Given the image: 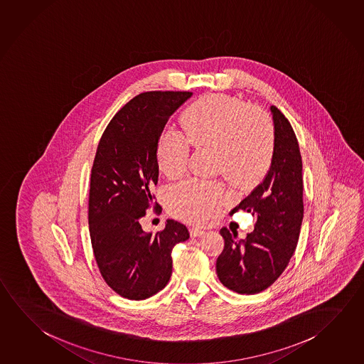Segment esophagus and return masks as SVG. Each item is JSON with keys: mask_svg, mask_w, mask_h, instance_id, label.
<instances>
[{"mask_svg": "<svg viewBox=\"0 0 364 364\" xmlns=\"http://www.w3.org/2000/svg\"><path fill=\"white\" fill-rule=\"evenodd\" d=\"M204 232H205L204 229H200V228H197V226H193V228H191V235L193 236V237L204 235Z\"/></svg>", "mask_w": 364, "mask_h": 364, "instance_id": "esophagus-1", "label": "esophagus"}]
</instances>
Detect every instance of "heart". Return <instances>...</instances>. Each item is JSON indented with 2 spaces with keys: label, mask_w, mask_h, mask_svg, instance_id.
I'll return each instance as SVG.
<instances>
[{
  "label": "heart",
  "mask_w": 364,
  "mask_h": 364,
  "mask_svg": "<svg viewBox=\"0 0 364 364\" xmlns=\"http://www.w3.org/2000/svg\"><path fill=\"white\" fill-rule=\"evenodd\" d=\"M183 135L175 130L161 134L156 161L168 178L184 173L189 144L213 148V167L236 186H249L267 173L274 157V130L269 116L232 97L212 95L193 103L180 120ZM228 193L218 183L185 180L166 191L170 210L191 221L216 215Z\"/></svg>",
  "instance_id": "heart-1"
}]
</instances>
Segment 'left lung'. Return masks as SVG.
<instances>
[{
	"label": "left lung",
	"instance_id": "obj_1",
	"mask_svg": "<svg viewBox=\"0 0 364 364\" xmlns=\"http://www.w3.org/2000/svg\"><path fill=\"white\" fill-rule=\"evenodd\" d=\"M274 157L266 178L232 210H247L255 230L237 240V232L220 230L225 240L216 262L223 287L239 294L261 293L287 268L295 252L303 221V178L299 144L290 122L271 106Z\"/></svg>",
	"mask_w": 364,
	"mask_h": 364
}]
</instances>
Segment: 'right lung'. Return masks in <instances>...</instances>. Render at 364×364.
<instances>
[{"label":"right lung","instance_id":"1","mask_svg":"<svg viewBox=\"0 0 364 364\" xmlns=\"http://www.w3.org/2000/svg\"><path fill=\"white\" fill-rule=\"evenodd\" d=\"M191 92H146L129 101L109 122L98 143L90 189V242L103 279L127 299H147L173 274V248L189 239L184 223L168 218L156 234L141 217L157 210L156 146L164 128Z\"/></svg>","mask_w":364,"mask_h":364}]
</instances>
